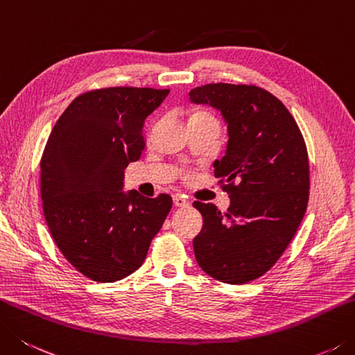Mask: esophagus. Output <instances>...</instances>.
I'll use <instances>...</instances> for the list:
<instances>
[{"mask_svg":"<svg viewBox=\"0 0 355 355\" xmlns=\"http://www.w3.org/2000/svg\"><path fill=\"white\" fill-rule=\"evenodd\" d=\"M173 204H175L176 207H189L190 205L189 200L180 195H176L175 198H173Z\"/></svg>","mask_w":355,"mask_h":355,"instance_id":"esophagus-1","label":"esophagus"}]
</instances>
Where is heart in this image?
<instances>
[{
	"label": "heart",
	"instance_id": "heart-1",
	"mask_svg": "<svg viewBox=\"0 0 355 355\" xmlns=\"http://www.w3.org/2000/svg\"><path fill=\"white\" fill-rule=\"evenodd\" d=\"M195 116H207V114H204V112H198V114H195Z\"/></svg>",
	"mask_w": 355,
	"mask_h": 355
}]
</instances>
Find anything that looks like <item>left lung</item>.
<instances>
[{"label":"left lung","instance_id":"1","mask_svg":"<svg viewBox=\"0 0 355 355\" xmlns=\"http://www.w3.org/2000/svg\"><path fill=\"white\" fill-rule=\"evenodd\" d=\"M227 125L225 156L215 160L230 205L193 202L202 230L193 239L200 269L227 284H244L270 269L289 245L309 198V162L302 132L279 100L258 86L210 83L189 92Z\"/></svg>","mask_w":355,"mask_h":355}]
</instances>
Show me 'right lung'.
<instances>
[{"mask_svg": "<svg viewBox=\"0 0 355 355\" xmlns=\"http://www.w3.org/2000/svg\"><path fill=\"white\" fill-rule=\"evenodd\" d=\"M170 89L106 88L78 96L42 157V199L64 258L98 283L119 282L145 261L171 210L168 195L125 191V168L145 148L144 123Z\"/></svg>", "mask_w": 355, "mask_h": 355, "instance_id": "obj_1", "label": "right lung"}]
</instances>
